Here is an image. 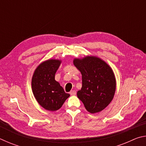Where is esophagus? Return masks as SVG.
Listing matches in <instances>:
<instances>
[{"instance_id":"esophagus-1","label":"esophagus","mask_w":146,"mask_h":146,"mask_svg":"<svg viewBox=\"0 0 146 146\" xmlns=\"http://www.w3.org/2000/svg\"><path fill=\"white\" fill-rule=\"evenodd\" d=\"M70 93L71 95H75L76 93V91L75 90H72V91H70Z\"/></svg>"}]
</instances>
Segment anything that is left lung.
I'll list each match as a JSON object with an SVG mask.
<instances>
[{
    "instance_id": "obj_1",
    "label": "left lung",
    "mask_w": 146,
    "mask_h": 146,
    "mask_svg": "<svg viewBox=\"0 0 146 146\" xmlns=\"http://www.w3.org/2000/svg\"><path fill=\"white\" fill-rule=\"evenodd\" d=\"M74 65L82 74V86L77 97L91 113L100 112L111 102L116 90L113 71L104 61L96 56L75 58Z\"/></svg>"
}]
</instances>
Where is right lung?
<instances>
[{"label":"right lung","instance_id":"obj_1","mask_svg":"<svg viewBox=\"0 0 146 146\" xmlns=\"http://www.w3.org/2000/svg\"><path fill=\"white\" fill-rule=\"evenodd\" d=\"M60 63L53 59L44 62L36 68L32 77V91L36 100L42 107L51 111L59 110L70 96L55 80Z\"/></svg>","mask_w":146,"mask_h":146}]
</instances>
